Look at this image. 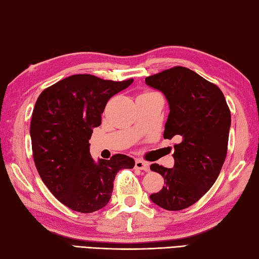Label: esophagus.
Here are the masks:
<instances>
[{"label": "esophagus", "instance_id": "esophagus-1", "mask_svg": "<svg viewBox=\"0 0 259 259\" xmlns=\"http://www.w3.org/2000/svg\"><path fill=\"white\" fill-rule=\"evenodd\" d=\"M135 167L137 169H140V170H149V164L147 163V161H144L141 159H137L136 163H135Z\"/></svg>", "mask_w": 259, "mask_h": 259}]
</instances>
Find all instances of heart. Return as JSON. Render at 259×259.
Instances as JSON below:
<instances>
[{
    "label": "heart",
    "instance_id": "obj_1",
    "mask_svg": "<svg viewBox=\"0 0 259 259\" xmlns=\"http://www.w3.org/2000/svg\"><path fill=\"white\" fill-rule=\"evenodd\" d=\"M143 94H153V92H145V93H143Z\"/></svg>",
    "mask_w": 259,
    "mask_h": 259
}]
</instances>
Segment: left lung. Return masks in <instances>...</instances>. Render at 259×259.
I'll return each mask as SVG.
<instances>
[{
	"mask_svg": "<svg viewBox=\"0 0 259 259\" xmlns=\"http://www.w3.org/2000/svg\"><path fill=\"white\" fill-rule=\"evenodd\" d=\"M169 104L164 138L177 137L173 168L153 164L164 186L150 200L168 211H180L199 201L214 184L225 163L231 114L225 95L209 82L182 66L146 77Z\"/></svg>",
	"mask_w": 259,
	"mask_h": 259,
	"instance_id": "obj_1",
	"label": "left lung"
}]
</instances>
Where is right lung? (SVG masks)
<instances>
[{"label": "right lung", "instance_id": "add662e5", "mask_svg": "<svg viewBox=\"0 0 259 259\" xmlns=\"http://www.w3.org/2000/svg\"><path fill=\"white\" fill-rule=\"evenodd\" d=\"M133 82L72 75L44 90L35 102L30 123L34 165L49 191L69 209L80 213L102 209L116 173L134 168L135 160L122 154L94 161L89 144L108 101Z\"/></svg>", "mask_w": 259, "mask_h": 259}]
</instances>
